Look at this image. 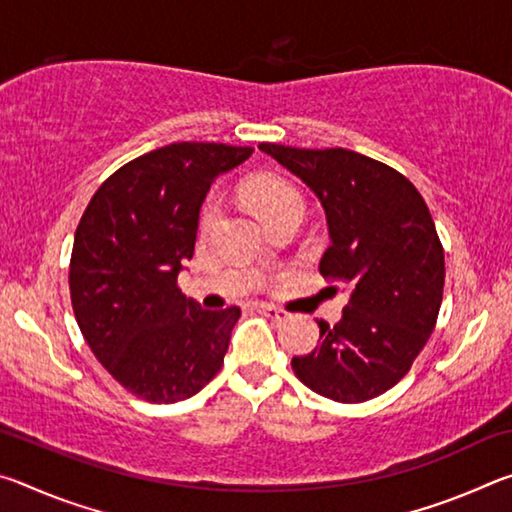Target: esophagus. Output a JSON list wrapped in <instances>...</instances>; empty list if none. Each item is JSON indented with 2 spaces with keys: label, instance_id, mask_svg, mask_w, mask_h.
<instances>
[{
  "label": "esophagus",
  "instance_id": "obj_1",
  "mask_svg": "<svg viewBox=\"0 0 512 512\" xmlns=\"http://www.w3.org/2000/svg\"><path fill=\"white\" fill-rule=\"evenodd\" d=\"M257 311H262L264 316L275 318V320H284V318H287V311L280 309V307H275V305H257Z\"/></svg>",
  "mask_w": 512,
  "mask_h": 512
}]
</instances>
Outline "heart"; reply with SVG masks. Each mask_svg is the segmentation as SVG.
<instances>
[{"instance_id":"heart-1","label":"heart","mask_w":512,"mask_h":512,"mask_svg":"<svg viewBox=\"0 0 512 512\" xmlns=\"http://www.w3.org/2000/svg\"><path fill=\"white\" fill-rule=\"evenodd\" d=\"M246 198L264 223L282 212L302 210V207H305V198H302L300 189L293 183H289L287 178L271 176V173L250 180L246 185ZM216 214H219V201H216V196H210L203 203L201 219H198L201 230L210 228L216 219Z\"/></svg>"}]
</instances>
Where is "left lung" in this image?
Wrapping results in <instances>:
<instances>
[{
  "label": "left lung",
  "mask_w": 512,
  "mask_h": 512,
  "mask_svg": "<svg viewBox=\"0 0 512 512\" xmlns=\"http://www.w3.org/2000/svg\"><path fill=\"white\" fill-rule=\"evenodd\" d=\"M259 149L298 176L325 207L332 244L320 275L352 289L343 318L318 320L320 345L291 368L334 402L393 388L427 345L445 287V250L418 189L400 171L348 149Z\"/></svg>",
  "instance_id": "left-lung-1"
}]
</instances>
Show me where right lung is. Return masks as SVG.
Returning <instances> with one entry per match:
<instances>
[{
    "label": "right lung",
    "instance_id": "obj_1",
    "mask_svg": "<svg viewBox=\"0 0 512 512\" xmlns=\"http://www.w3.org/2000/svg\"><path fill=\"white\" fill-rule=\"evenodd\" d=\"M250 146L176 142L126 162L94 192L74 235L69 296L85 343L128 393L153 404L196 395L223 366L239 307L203 309L178 273L219 173Z\"/></svg>",
    "mask_w": 512,
    "mask_h": 512
}]
</instances>
